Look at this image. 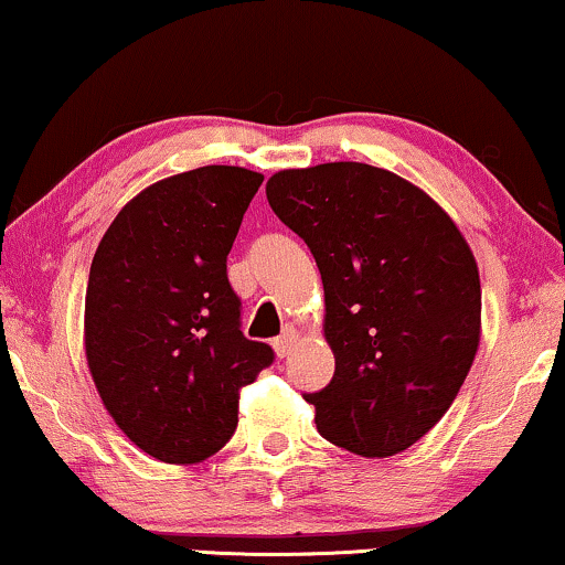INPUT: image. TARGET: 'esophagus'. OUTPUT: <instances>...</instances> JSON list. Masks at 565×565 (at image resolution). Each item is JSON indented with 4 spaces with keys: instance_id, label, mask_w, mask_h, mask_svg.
Wrapping results in <instances>:
<instances>
[{
    "instance_id": "esophagus-1",
    "label": "esophagus",
    "mask_w": 565,
    "mask_h": 565,
    "mask_svg": "<svg viewBox=\"0 0 565 565\" xmlns=\"http://www.w3.org/2000/svg\"><path fill=\"white\" fill-rule=\"evenodd\" d=\"M295 341H297V331L291 326H287V328H284V333L274 341L276 354L278 356H287L291 352V347H295Z\"/></svg>"
}]
</instances>
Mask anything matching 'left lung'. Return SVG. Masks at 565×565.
<instances>
[{
  "mask_svg": "<svg viewBox=\"0 0 565 565\" xmlns=\"http://www.w3.org/2000/svg\"><path fill=\"white\" fill-rule=\"evenodd\" d=\"M266 195L323 278L335 373L305 394L318 433L367 459L406 451L454 404L480 347L472 249L427 192L370 163L284 169Z\"/></svg>",
  "mask_w": 565,
  "mask_h": 565,
  "instance_id": "8db88e82",
  "label": "left lung"
}]
</instances>
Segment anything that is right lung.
<instances>
[{"label":"right lung","mask_w":565,"mask_h":565,"mask_svg":"<svg viewBox=\"0 0 565 565\" xmlns=\"http://www.w3.org/2000/svg\"><path fill=\"white\" fill-rule=\"evenodd\" d=\"M263 174L200 167L135 195L98 242L85 291V356L98 396L140 451L198 463L237 430L239 391L274 349L239 331L226 276Z\"/></svg>","instance_id":"right-lung-1"}]
</instances>
